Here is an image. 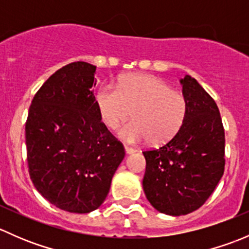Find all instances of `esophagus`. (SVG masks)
<instances>
[{"label":"esophagus","mask_w":249,"mask_h":249,"mask_svg":"<svg viewBox=\"0 0 249 249\" xmlns=\"http://www.w3.org/2000/svg\"><path fill=\"white\" fill-rule=\"evenodd\" d=\"M125 153H126V154H134L135 152H136V149H135V148H131V147H129V145H125Z\"/></svg>","instance_id":"1"}]
</instances>
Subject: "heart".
I'll use <instances>...</instances> for the list:
<instances>
[{
    "label": "heart",
    "mask_w": 249,
    "mask_h": 249,
    "mask_svg": "<svg viewBox=\"0 0 249 249\" xmlns=\"http://www.w3.org/2000/svg\"><path fill=\"white\" fill-rule=\"evenodd\" d=\"M102 123L117 129L134 112V122L125 125L118 135L131 144L147 142L165 144L182 129L188 113V102L182 92L152 74L135 73L124 77L119 89L102 84L95 95Z\"/></svg>",
    "instance_id": "heart-1"
}]
</instances>
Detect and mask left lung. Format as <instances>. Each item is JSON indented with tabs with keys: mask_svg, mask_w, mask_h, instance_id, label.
I'll return each mask as SVG.
<instances>
[{
	"mask_svg": "<svg viewBox=\"0 0 249 249\" xmlns=\"http://www.w3.org/2000/svg\"><path fill=\"white\" fill-rule=\"evenodd\" d=\"M188 113L182 129L159 149L143 152V190L169 215L188 214L210 197L224 173L225 135L219 109L195 78L180 79Z\"/></svg>",
	"mask_w": 249,
	"mask_h": 249,
	"instance_id": "obj_1",
	"label": "left lung"
}]
</instances>
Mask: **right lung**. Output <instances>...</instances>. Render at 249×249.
<instances>
[{"label":"right lung","instance_id":"add662e5","mask_svg":"<svg viewBox=\"0 0 249 249\" xmlns=\"http://www.w3.org/2000/svg\"><path fill=\"white\" fill-rule=\"evenodd\" d=\"M95 71L84 61L57 70L35 95L25 125L32 183L52 205L71 213L102 205L125 157L100 118Z\"/></svg>","mask_w":249,"mask_h":249}]
</instances>
